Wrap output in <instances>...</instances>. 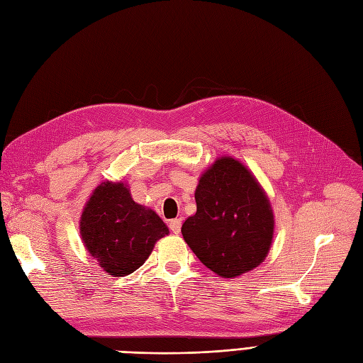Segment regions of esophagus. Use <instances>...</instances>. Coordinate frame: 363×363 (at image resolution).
Listing matches in <instances>:
<instances>
[{"mask_svg": "<svg viewBox=\"0 0 363 363\" xmlns=\"http://www.w3.org/2000/svg\"><path fill=\"white\" fill-rule=\"evenodd\" d=\"M169 228H171V232H172V233L179 235V233H180V230H182V219H180V218L171 219V221H169Z\"/></svg>", "mask_w": 363, "mask_h": 363, "instance_id": "34e87169", "label": "esophagus"}]
</instances>
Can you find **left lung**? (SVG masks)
<instances>
[{
    "label": "left lung",
    "mask_w": 363,
    "mask_h": 363,
    "mask_svg": "<svg viewBox=\"0 0 363 363\" xmlns=\"http://www.w3.org/2000/svg\"><path fill=\"white\" fill-rule=\"evenodd\" d=\"M196 213L182 235L204 265L225 279L240 276L267 257L274 216L265 192L242 163L218 159L195 191Z\"/></svg>",
    "instance_id": "1"
}]
</instances>
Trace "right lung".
Listing matches in <instances>:
<instances>
[{
  "mask_svg": "<svg viewBox=\"0 0 363 363\" xmlns=\"http://www.w3.org/2000/svg\"><path fill=\"white\" fill-rule=\"evenodd\" d=\"M80 233L87 251L113 277L144 265L156 240L168 235L162 219L133 201L123 183H101L82 213Z\"/></svg>",
  "mask_w": 363,
  "mask_h": 363,
  "instance_id": "1",
  "label": "right lung"
}]
</instances>
